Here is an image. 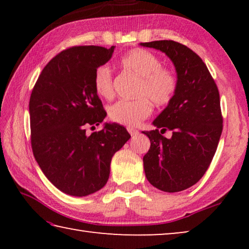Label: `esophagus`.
I'll return each instance as SVG.
<instances>
[{"label":"esophagus","instance_id":"esophagus-1","mask_svg":"<svg viewBox=\"0 0 249 249\" xmlns=\"http://www.w3.org/2000/svg\"><path fill=\"white\" fill-rule=\"evenodd\" d=\"M127 130L129 132L130 136H132V137H135V136H136V135H138V133H140L137 129H134V128H132V127H128Z\"/></svg>","mask_w":249,"mask_h":249}]
</instances>
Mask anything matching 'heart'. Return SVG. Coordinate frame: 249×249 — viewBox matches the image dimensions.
I'll return each mask as SVG.
<instances>
[{"mask_svg": "<svg viewBox=\"0 0 249 249\" xmlns=\"http://www.w3.org/2000/svg\"><path fill=\"white\" fill-rule=\"evenodd\" d=\"M121 64L141 77L137 89L140 99L117 101L108 107V117L114 123L133 127L150 116L153 105L149 99L158 107L171 102L178 89V77L174 70L161 66L157 54L146 49L130 50L121 58ZM93 84L96 93L102 98L109 99L113 95V73L108 65L95 69Z\"/></svg>", "mask_w": 249, "mask_h": 249, "instance_id": "1", "label": "heart"}]
</instances>
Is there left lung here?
Returning <instances> with one entry per match:
<instances>
[{"mask_svg": "<svg viewBox=\"0 0 249 249\" xmlns=\"http://www.w3.org/2000/svg\"><path fill=\"white\" fill-rule=\"evenodd\" d=\"M165 53L174 62L178 89L168 107L142 132L150 148L142 161L146 178L159 190L179 192L196 184L208 170L223 130L220 93L197 54L174 40L141 43ZM171 130V139L162 134Z\"/></svg>", "mask_w": 249, "mask_h": 249, "instance_id": "1", "label": "left lung"}]
</instances>
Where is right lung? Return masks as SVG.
Wrapping results in <instances>:
<instances>
[{
  "label": "right lung",
  "mask_w": 249,
  "mask_h": 249,
  "mask_svg": "<svg viewBox=\"0 0 249 249\" xmlns=\"http://www.w3.org/2000/svg\"><path fill=\"white\" fill-rule=\"evenodd\" d=\"M113 52L114 46L62 50L45 66L29 99L34 157L50 182L69 196H86L102 189L112 157L130 138L116 123L86 134L107 116L93 77Z\"/></svg>",
  "instance_id": "1"
}]
</instances>
